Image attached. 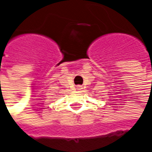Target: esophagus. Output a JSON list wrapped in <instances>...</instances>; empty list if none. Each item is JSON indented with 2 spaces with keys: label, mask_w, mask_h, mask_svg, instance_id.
Listing matches in <instances>:
<instances>
[{
  "label": "esophagus",
  "mask_w": 152,
  "mask_h": 152,
  "mask_svg": "<svg viewBox=\"0 0 152 152\" xmlns=\"http://www.w3.org/2000/svg\"><path fill=\"white\" fill-rule=\"evenodd\" d=\"M76 89H77V90H82V86L78 85V86H76Z\"/></svg>",
  "instance_id": "obj_1"
}]
</instances>
